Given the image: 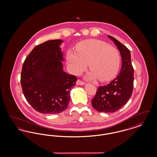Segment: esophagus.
Segmentation results:
<instances>
[{"instance_id": "esophagus-1", "label": "esophagus", "mask_w": 157, "mask_h": 157, "mask_svg": "<svg viewBox=\"0 0 157 157\" xmlns=\"http://www.w3.org/2000/svg\"><path fill=\"white\" fill-rule=\"evenodd\" d=\"M85 84V82H83L82 81H81L80 79H78L77 81H76V85H83Z\"/></svg>"}]
</instances>
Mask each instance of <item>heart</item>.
<instances>
[{"instance_id": "obj_1", "label": "heart", "mask_w": 157, "mask_h": 157, "mask_svg": "<svg viewBox=\"0 0 157 157\" xmlns=\"http://www.w3.org/2000/svg\"><path fill=\"white\" fill-rule=\"evenodd\" d=\"M67 59L69 70L75 75L81 74L89 63L91 72L88 78L90 79L99 78L101 82H107L114 78L120 65V54L117 49L97 39L79 42L76 50L67 51Z\"/></svg>"}]
</instances>
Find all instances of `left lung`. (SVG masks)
I'll return each mask as SVG.
<instances>
[{
  "instance_id": "obj_1",
  "label": "left lung",
  "mask_w": 157,
  "mask_h": 157,
  "mask_svg": "<svg viewBox=\"0 0 157 157\" xmlns=\"http://www.w3.org/2000/svg\"><path fill=\"white\" fill-rule=\"evenodd\" d=\"M117 46L122 58L120 74L109 84L98 87L92 105L100 112H114L127 104L134 87V68L130 51L120 41L108 36Z\"/></svg>"
}]
</instances>
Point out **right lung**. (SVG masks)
<instances>
[{
    "mask_svg": "<svg viewBox=\"0 0 157 157\" xmlns=\"http://www.w3.org/2000/svg\"><path fill=\"white\" fill-rule=\"evenodd\" d=\"M59 39L36 46L23 64L21 83L23 93L36 111L55 114L64 111L70 101V90L77 78L63 71Z\"/></svg>",
    "mask_w": 157,
    "mask_h": 157,
    "instance_id": "right-lung-1",
    "label": "right lung"
}]
</instances>
